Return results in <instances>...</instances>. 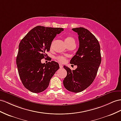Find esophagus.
Here are the masks:
<instances>
[{"label":"esophagus","instance_id":"obj_1","mask_svg":"<svg viewBox=\"0 0 121 121\" xmlns=\"http://www.w3.org/2000/svg\"><path fill=\"white\" fill-rule=\"evenodd\" d=\"M59 67H60V68H62L63 67V65H62V64H59Z\"/></svg>","mask_w":121,"mask_h":121}]
</instances>
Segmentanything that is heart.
<instances>
[{"instance_id": "b5f03b06", "label": "heart", "mask_w": 121, "mask_h": 121, "mask_svg": "<svg viewBox=\"0 0 121 121\" xmlns=\"http://www.w3.org/2000/svg\"><path fill=\"white\" fill-rule=\"evenodd\" d=\"M65 42L66 45H69V44H75V39H74V38H73V37L72 36H67L65 38ZM52 47V46H51ZM57 60L59 61L60 62H63L65 61L66 59L64 56H58L56 58Z\"/></svg>"}]
</instances>
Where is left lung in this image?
<instances>
[{
    "instance_id": "8db88e82",
    "label": "left lung",
    "mask_w": 121,
    "mask_h": 121,
    "mask_svg": "<svg viewBox=\"0 0 121 121\" xmlns=\"http://www.w3.org/2000/svg\"><path fill=\"white\" fill-rule=\"evenodd\" d=\"M72 30L78 33L79 48L70 63L77 68L72 70L64 66L67 76L63 85L69 91L79 92L90 86L97 75L101 62L100 46L97 39L88 30L81 27Z\"/></svg>"
}]
</instances>
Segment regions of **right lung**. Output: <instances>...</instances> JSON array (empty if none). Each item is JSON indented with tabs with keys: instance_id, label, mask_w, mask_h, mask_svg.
<instances>
[{
	"instance_id": "right-lung-1",
	"label": "right lung",
	"mask_w": 121,
	"mask_h": 121,
	"mask_svg": "<svg viewBox=\"0 0 121 121\" xmlns=\"http://www.w3.org/2000/svg\"><path fill=\"white\" fill-rule=\"evenodd\" d=\"M63 28L37 26L21 40L16 58V64L23 86L34 93L43 91L59 69V64L52 61L42 63L41 60L50 50L52 41Z\"/></svg>"
}]
</instances>
